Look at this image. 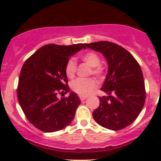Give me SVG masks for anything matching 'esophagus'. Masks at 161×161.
<instances>
[{
  "mask_svg": "<svg viewBox=\"0 0 161 161\" xmlns=\"http://www.w3.org/2000/svg\"><path fill=\"white\" fill-rule=\"evenodd\" d=\"M79 98H80V100H82V101H83V100H85L87 98L86 97H82V96H79Z\"/></svg>",
  "mask_w": 161,
  "mask_h": 161,
  "instance_id": "esophagus-1",
  "label": "esophagus"
}]
</instances>
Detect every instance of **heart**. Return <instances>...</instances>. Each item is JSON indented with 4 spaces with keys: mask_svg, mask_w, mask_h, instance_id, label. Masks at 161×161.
<instances>
[{
    "mask_svg": "<svg viewBox=\"0 0 161 161\" xmlns=\"http://www.w3.org/2000/svg\"><path fill=\"white\" fill-rule=\"evenodd\" d=\"M82 61L92 67V73L97 77H102L104 73V69L100 65V58L94 52H87L81 56ZM76 71V63L73 59L69 60L65 66V74L69 79L74 78ZM71 89L74 92L82 97H86L92 92L97 87V82L92 78L89 79H77L71 82Z\"/></svg>",
    "mask_w": 161,
    "mask_h": 161,
    "instance_id": "b5f03b06",
    "label": "heart"
}]
</instances>
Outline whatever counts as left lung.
<instances>
[{"label": "left lung", "instance_id": "1", "mask_svg": "<svg viewBox=\"0 0 161 161\" xmlns=\"http://www.w3.org/2000/svg\"><path fill=\"white\" fill-rule=\"evenodd\" d=\"M101 53L108 71L101 90L108 97L100 98V106L92 112L97 124L110 130H119L137 118L146 100L142 70L134 57L125 48L108 41L86 43Z\"/></svg>", "mask_w": 161, "mask_h": 161}]
</instances>
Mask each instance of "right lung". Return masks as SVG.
<instances>
[{
    "instance_id": "obj_1",
    "label": "right lung",
    "mask_w": 161,
    "mask_h": 161,
    "mask_svg": "<svg viewBox=\"0 0 161 161\" xmlns=\"http://www.w3.org/2000/svg\"><path fill=\"white\" fill-rule=\"evenodd\" d=\"M86 43L71 46L47 44L36 51L24 63L19 75L17 97L21 108L32 125L44 132L64 129L74 119L80 100L71 91L58 99L59 92H70L65 74L69 58Z\"/></svg>"
}]
</instances>
